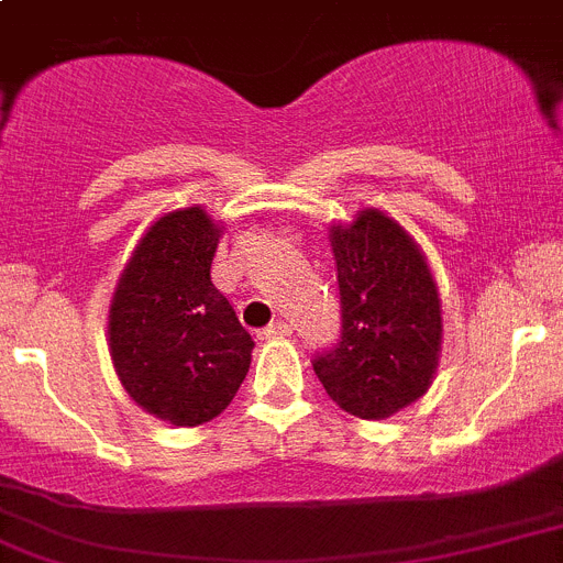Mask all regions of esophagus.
Returning a JSON list of instances; mask_svg holds the SVG:
<instances>
[{
    "instance_id": "1",
    "label": "esophagus",
    "mask_w": 563,
    "mask_h": 563,
    "mask_svg": "<svg viewBox=\"0 0 563 563\" xmlns=\"http://www.w3.org/2000/svg\"><path fill=\"white\" fill-rule=\"evenodd\" d=\"M291 333V325L288 322H272L269 328H263L261 331V339H283Z\"/></svg>"
}]
</instances>
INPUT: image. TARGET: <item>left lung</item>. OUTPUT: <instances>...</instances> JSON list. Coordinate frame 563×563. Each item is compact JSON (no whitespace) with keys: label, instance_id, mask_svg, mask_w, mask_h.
<instances>
[{"label":"left lung","instance_id":"left-lung-1","mask_svg":"<svg viewBox=\"0 0 563 563\" xmlns=\"http://www.w3.org/2000/svg\"><path fill=\"white\" fill-rule=\"evenodd\" d=\"M342 297V339L313 358L331 401L384 420L427 395L440 364L443 308L420 244L387 212L364 207L328 227Z\"/></svg>","mask_w":563,"mask_h":563}]
</instances>
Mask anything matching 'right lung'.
<instances>
[{
	"mask_svg": "<svg viewBox=\"0 0 563 563\" xmlns=\"http://www.w3.org/2000/svg\"><path fill=\"white\" fill-rule=\"evenodd\" d=\"M224 221L201 205L154 221L109 302V353L131 401L174 427L219 418L252 362L250 333L210 280Z\"/></svg>",
	"mask_w": 563,
	"mask_h": 563,
	"instance_id": "right-lung-1",
	"label": "right lung"
}]
</instances>
